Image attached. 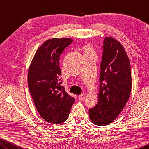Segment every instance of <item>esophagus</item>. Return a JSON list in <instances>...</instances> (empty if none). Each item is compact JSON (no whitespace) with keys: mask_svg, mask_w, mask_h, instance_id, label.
<instances>
[{"mask_svg":"<svg viewBox=\"0 0 149 149\" xmlns=\"http://www.w3.org/2000/svg\"><path fill=\"white\" fill-rule=\"evenodd\" d=\"M78 97L80 100H85V95L84 94H82L79 95Z\"/></svg>","mask_w":149,"mask_h":149,"instance_id":"esophagus-1","label":"esophagus"}]
</instances>
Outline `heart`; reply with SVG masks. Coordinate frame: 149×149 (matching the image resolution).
Masks as SVG:
<instances>
[{"instance_id":"heart-1","label":"heart","mask_w":149,"mask_h":149,"mask_svg":"<svg viewBox=\"0 0 149 149\" xmlns=\"http://www.w3.org/2000/svg\"><path fill=\"white\" fill-rule=\"evenodd\" d=\"M84 55H96V49L94 48L93 44L91 42H87L82 47Z\"/></svg>"}]
</instances>
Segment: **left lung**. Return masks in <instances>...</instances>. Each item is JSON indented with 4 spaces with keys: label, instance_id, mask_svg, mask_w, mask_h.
I'll return each instance as SVG.
<instances>
[{
    "label": "left lung",
    "instance_id": "left-lung-1",
    "mask_svg": "<svg viewBox=\"0 0 149 149\" xmlns=\"http://www.w3.org/2000/svg\"><path fill=\"white\" fill-rule=\"evenodd\" d=\"M98 102L88 110L95 125L104 126L113 122L130 96L132 80L130 60L120 42L106 37L101 63Z\"/></svg>",
    "mask_w": 149,
    "mask_h": 149
}]
</instances>
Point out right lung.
<instances>
[{
	"label": "right lung",
	"mask_w": 149,
	"mask_h": 149,
	"mask_svg": "<svg viewBox=\"0 0 149 149\" xmlns=\"http://www.w3.org/2000/svg\"><path fill=\"white\" fill-rule=\"evenodd\" d=\"M71 38L49 39L36 52L28 71V86L38 113L51 124L68 119L75 99L61 85L59 58Z\"/></svg>",
	"instance_id": "add662e5"
}]
</instances>
